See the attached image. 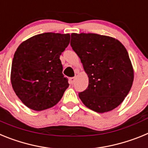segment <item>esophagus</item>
<instances>
[{
	"mask_svg": "<svg viewBox=\"0 0 148 148\" xmlns=\"http://www.w3.org/2000/svg\"><path fill=\"white\" fill-rule=\"evenodd\" d=\"M75 77H72V78H70V84H73V83L75 82Z\"/></svg>",
	"mask_w": 148,
	"mask_h": 148,
	"instance_id": "1",
	"label": "esophagus"
}]
</instances>
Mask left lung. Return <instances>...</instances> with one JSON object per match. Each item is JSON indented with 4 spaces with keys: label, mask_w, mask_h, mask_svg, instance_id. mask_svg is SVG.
<instances>
[{
    "label": "left lung",
    "mask_w": 148,
    "mask_h": 148,
    "mask_svg": "<svg viewBox=\"0 0 148 148\" xmlns=\"http://www.w3.org/2000/svg\"><path fill=\"white\" fill-rule=\"evenodd\" d=\"M70 45L89 78L87 90L78 93L83 104L99 113L117 108L134 78L126 48L114 38L95 33H72Z\"/></svg>",
    "instance_id": "1"
}]
</instances>
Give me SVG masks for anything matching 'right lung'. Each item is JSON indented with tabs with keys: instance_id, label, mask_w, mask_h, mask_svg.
I'll use <instances>...</instances> for the list:
<instances>
[{
	"instance_id": "1",
	"label": "right lung",
	"mask_w": 148,
	"mask_h": 148,
	"mask_svg": "<svg viewBox=\"0 0 148 148\" xmlns=\"http://www.w3.org/2000/svg\"><path fill=\"white\" fill-rule=\"evenodd\" d=\"M70 34L46 33L24 40L15 51L11 83L27 108L44 110L56 105L69 87L60 56L70 44Z\"/></svg>"
}]
</instances>
